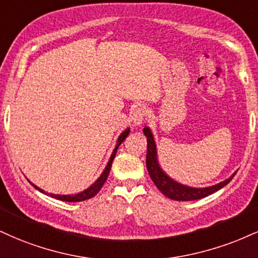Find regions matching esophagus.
<instances>
[{"mask_svg": "<svg viewBox=\"0 0 258 258\" xmlns=\"http://www.w3.org/2000/svg\"><path fill=\"white\" fill-rule=\"evenodd\" d=\"M144 119H145V110L141 107L136 108V109L131 113V121L136 126L142 125Z\"/></svg>", "mask_w": 258, "mask_h": 258, "instance_id": "obj_1", "label": "esophagus"}]
</instances>
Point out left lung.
Wrapping results in <instances>:
<instances>
[{
	"mask_svg": "<svg viewBox=\"0 0 258 258\" xmlns=\"http://www.w3.org/2000/svg\"><path fill=\"white\" fill-rule=\"evenodd\" d=\"M145 137L148 141V151H147V168L150 175L151 180L154 184L157 186V188L162 192L166 197L170 198L174 201H196L204 198L209 195L214 194V192L219 191L223 186H226L233 179L235 173H233L228 179L223 180V181L219 182V184L208 186V187H190L180 184V182L175 181L172 178H169L163 169L160 167L159 160H157V150L156 144H155V139L153 136V132L149 127H144L143 130Z\"/></svg>",
	"mask_w": 258,
	"mask_h": 258,
	"instance_id": "1",
	"label": "left lung"
}]
</instances>
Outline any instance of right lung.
<instances>
[{"label":"right lung","mask_w":258,"mask_h":258,"mask_svg":"<svg viewBox=\"0 0 258 258\" xmlns=\"http://www.w3.org/2000/svg\"><path fill=\"white\" fill-rule=\"evenodd\" d=\"M128 135H130V128H126L125 131H123L119 136V138H117V142H116V145H115V149H114L113 153H111V156H110L109 161H108V163H107V166H105L104 170H103V172H102V174L99 175V178L96 180V181L91 186H90V187H88V188H86V190H84V191L79 192V194H76V195H54V194H49V196L56 198V200L64 201V202H82V201H85V200H90V198L94 197L95 195H97L98 191L101 190V187L104 185L105 180H107V178H108V174H109L110 168H111V163H113L114 157H115V155H116L117 148L120 147L121 143L125 141L126 137ZM31 184H32V182H31ZM32 186L35 188H37V190H38V191L43 192V194L48 195V192L43 191L42 188H39L38 186H36L35 184H32Z\"/></svg>","instance_id":"right-lung-1"}]
</instances>
